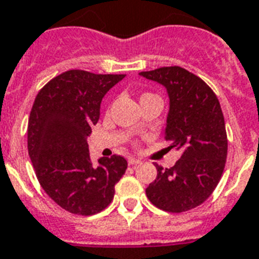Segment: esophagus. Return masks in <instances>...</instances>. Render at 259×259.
Returning a JSON list of instances; mask_svg holds the SVG:
<instances>
[{"label":"esophagus","mask_w":259,"mask_h":259,"mask_svg":"<svg viewBox=\"0 0 259 259\" xmlns=\"http://www.w3.org/2000/svg\"><path fill=\"white\" fill-rule=\"evenodd\" d=\"M138 164H141L140 158H129V165H138Z\"/></svg>","instance_id":"esophagus-1"}]
</instances>
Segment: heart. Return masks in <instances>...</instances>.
<instances>
[{
    "label": "heart",
    "instance_id": "1",
    "mask_svg": "<svg viewBox=\"0 0 259 259\" xmlns=\"http://www.w3.org/2000/svg\"><path fill=\"white\" fill-rule=\"evenodd\" d=\"M149 95H150V94H144V95H142L141 98H144V97H149Z\"/></svg>",
    "mask_w": 259,
    "mask_h": 259
}]
</instances>
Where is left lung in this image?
<instances>
[{"mask_svg":"<svg viewBox=\"0 0 259 259\" xmlns=\"http://www.w3.org/2000/svg\"><path fill=\"white\" fill-rule=\"evenodd\" d=\"M160 83L169 97L165 140L181 152L172 168H157L146 196L166 212H184L204 203L217 188L227 157V136L221 103L199 76L181 67L140 72Z\"/></svg>","mask_w":259,"mask_h":259,"instance_id":"1","label":"left lung"}]
</instances>
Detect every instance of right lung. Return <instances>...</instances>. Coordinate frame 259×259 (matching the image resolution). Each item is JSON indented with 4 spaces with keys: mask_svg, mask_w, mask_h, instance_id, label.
Masks as SVG:
<instances>
[{
    "mask_svg": "<svg viewBox=\"0 0 259 259\" xmlns=\"http://www.w3.org/2000/svg\"><path fill=\"white\" fill-rule=\"evenodd\" d=\"M125 75L70 70L40 90L28 122V152L42 189L62 208L94 215L111 203L127 161L122 156L90 158L87 138L101 102Z\"/></svg>",
    "mask_w": 259,
    "mask_h": 259,
    "instance_id": "add662e5",
    "label": "right lung"
}]
</instances>
